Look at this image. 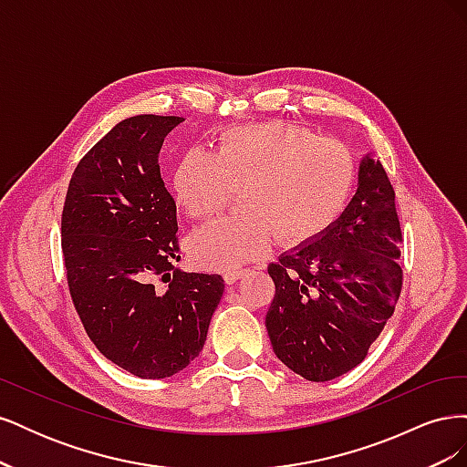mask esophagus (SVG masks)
<instances>
[{"instance_id": "34e87169", "label": "esophagus", "mask_w": 467, "mask_h": 467, "mask_svg": "<svg viewBox=\"0 0 467 467\" xmlns=\"http://www.w3.org/2000/svg\"><path fill=\"white\" fill-rule=\"evenodd\" d=\"M245 275V268H230V271L223 273V280L228 282V285H234L239 278Z\"/></svg>"}]
</instances>
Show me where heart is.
I'll return each instance as SVG.
<instances>
[{"label": "heart", "instance_id": "heart-1", "mask_svg": "<svg viewBox=\"0 0 467 467\" xmlns=\"http://www.w3.org/2000/svg\"><path fill=\"white\" fill-rule=\"evenodd\" d=\"M357 181L348 148L288 122L230 129L214 155L189 148L171 185L192 220L228 206L239 191L244 214L220 218L189 237V255L206 268H232L257 259L280 237L285 245L316 242L347 208Z\"/></svg>", "mask_w": 467, "mask_h": 467}]
</instances>
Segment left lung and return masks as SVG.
Listing matches in <instances>:
<instances>
[{
	"instance_id": "8db88e82",
	"label": "left lung",
	"mask_w": 467,
	"mask_h": 467,
	"mask_svg": "<svg viewBox=\"0 0 467 467\" xmlns=\"http://www.w3.org/2000/svg\"><path fill=\"white\" fill-rule=\"evenodd\" d=\"M401 242L386 169L366 155L331 228L268 265L276 292L265 325L278 360L309 381L358 366L400 300Z\"/></svg>"
}]
</instances>
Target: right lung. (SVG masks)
<instances>
[{
  "label": "right lung",
  "instance_id": "obj_1",
  "mask_svg": "<svg viewBox=\"0 0 467 467\" xmlns=\"http://www.w3.org/2000/svg\"><path fill=\"white\" fill-rule=\"evenodd\" d=\"M182 120L119 122L78 163L62 212L66 276L83 327L103 357L146 379L199 357L223 294L220 275L173 266L177 206L158 160Z\"/></svg>",
  "mask_w": 467,
  "mask_h": 467
}]
</instances>
